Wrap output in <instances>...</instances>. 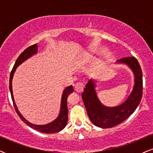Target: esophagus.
<instances>
[{"mask_svg":"<svg viewBox=\"0 0 153 153\" xmlns=\"http://www.w3.org/2000/svg\"><path fill=\"white\" fill-rule=\"evenodd\" d=\"M84 88V84L82 82H77L75 85V90L78 93H81L83 91Z\"/></svg>","mask_w":153,"mask_h":153,"instance_id":"34e87169","label":"esophagus"}]
</instances>
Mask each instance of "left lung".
<instances>
[{"instance_id": "obj_1", "label": "left lung", "mask_w": 153, "mask_h": 153, "mask_svg": "<svg viewBox=\"0 0 153 153\" xmlns=\"http://www.w3.org/2000/svg\"><path fill=\"white\" fill-rule=\"evenodd\" d=\"M117 62L129 66L134 75L133 90L122 104L114 107L103 105L96 94V84L93 80L88 82L82 94V99L89 119L95 126L103 129L115 127L127 119L137 108L143 96V73L137 59L134 57H124Z\"/></svg>"}]
</instances>
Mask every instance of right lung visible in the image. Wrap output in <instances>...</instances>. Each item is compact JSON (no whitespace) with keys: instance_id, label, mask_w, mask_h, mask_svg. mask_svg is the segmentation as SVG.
<instances>
[{"instance_id":"obj_1","label":"right lung","mask_w":153,"mask_h":153,"mask_svg":"<svg viewBox=\"0 0 153 153\" xmlns=\"http://www.w3.org/2000/svg\"><path fill=\"white\" fill-rule=\"evenodd\" d=\"M37 49L38 45H36V44H35V45H31V46L26 48V50L19 56L16 61L13 69H12L11 72H10L9 79V90L10 92V95H11V99L12 101H13V106H14L16 111L17 114L19 115V117H20V119H22L23 122L25 123L26 125L29 126V127L32 128V129H36V130L40 131V132L45 133V134H53V133L58 132V131L62 130V129L65 127L67 122H68V108L67 99H68V96H69V94H71L72 92H73V88L72 85H70V86L65 88L64 91H63L62 99H61L60 111H59L58 117L54 119V121H52V122L47 124H44V125H36V124H31V123L26 121V119L24 118V117L21 114L20 112L19 111L18 108H17L16 107V103L14 102V99H13V91H12V79H13V74H14L16 70V68H18L19 65H20L22 62H24V61L26 60L28 58H29L31 56L36 54V52H37Z\"/></svg>"}]
</instances>
